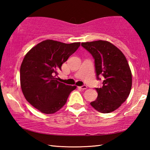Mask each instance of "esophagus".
Masks as SVG:
<instances>
[{
  "label": "esophagus",
  "instance_id": "obj_1",
  "mask_svg": "<svg viewBox=\"0 0 150 150\" xmlns=\"http://www.w3.org/2000/svg\"><path fill=\"white\" fill-rule=\"evenodd\" d=\"M81 89H83V90H85V89H87V85H83V86H81V87H79Z\"/></svg>",
  "mask_w": 150,
  "mask_h": 150
}]
</instances>
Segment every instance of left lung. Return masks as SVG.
<instances>
[{"mask_svg":"<svg viewBox=\"0 0 150 150\" xmlns=\"http://www.w3.org/2000/svg\"><path fill=\"white\" fill-rule=\"evenodd\" d=\"M81 45L95 59L96 79L104 81L100 88H95L98 96L90 104L101 113L115 111L125 102L130 95L132 73L123 53L110 42L98 40L81 43Z\"/></svg>","mask_w":150,"mask_h":150,"instance_id":"left-lung-1","label":"left lung"}]
</instances>
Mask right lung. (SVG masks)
Segmentation results:
<instances>
[{"mask_svg": "<svg viewBox=\"0 0 150 150\" xmlns=\"http://www.w3.org/2000/svg\"><path fill=\"white\" fill-rule=\"evenodd\" d=\"M80 42L65 44L44 40L33 47L25 55L20 66V85L25 98L44 114L60 110L76 86L58 81V71Z\"/></svg>", "mask_w": 150, "mask_h": 150, "instance_id": "1", "label": "right lung"}]
</instances>
